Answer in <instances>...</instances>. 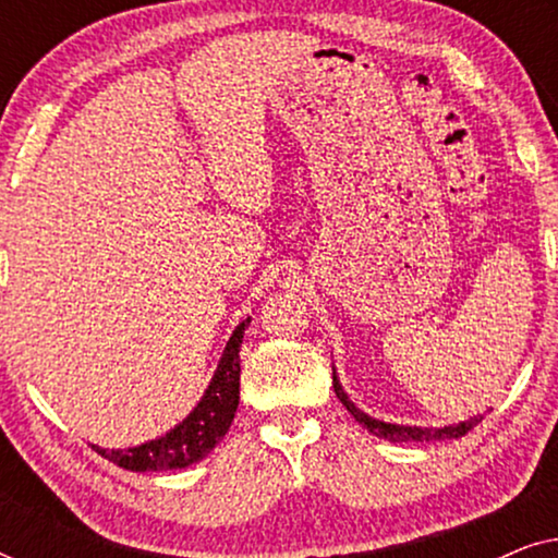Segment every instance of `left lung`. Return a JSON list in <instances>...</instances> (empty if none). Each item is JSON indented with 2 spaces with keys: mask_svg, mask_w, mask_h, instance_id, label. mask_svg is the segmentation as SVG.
I'll use <instances>...</instances> for the list:
<instances>
[{
  "mask_svg": "<svg viewBox=\"0 0 558 558\" xmlns=\"http://www.w3.org/2000/svg\"><path fill=\"white\" fill-rule=\"evenodd\" d=\"M332 388H335V393H338V399L342 401V407H345L350 414H353V418H355L357 424H363L371 434H376V437L388 439V441H445V439H460L470 429H475L480 422H483V414H477V416H470L468 422L439 426V429H434V426L388 424V422H380V418H373L368 414H363V411L357 409L355 403L348 399V393L342 391L338 376H335V368H332Z\"/></svg>",
  "mask_w": 558,
  "mask_h": 558,
  "instance_id": "obj_1",
  "label": "left lung"
}]
</instances>
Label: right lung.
I'll return each mask as SVG.
<instances>
[{"label":"right lung","mask_w":558,"mask_h":558,"mask_svg":"<svg viewBox=\"0 0 558 558\" xmlns=\"http://www.w3.org/2000/svg\"><path fill=\"white\" fill-rule=\"evenodd\" d=\"M251 317L235 327L231 340L226 342L220 355L216 376L205 388L203 399L190 411L187 418L170 429L162 437L144 441L140 447L126 449H104L90 445L104 460L132 472H159V470H182L208 457L231 426L235 409H239V386H241V342Z\"/></svg>","instance_id":"add662e5"}]
</instances>
